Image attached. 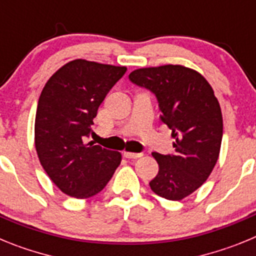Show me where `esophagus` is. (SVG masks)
I'll return each instance as SVG.
<instances>
[{"label": "esophagus", "instance_id": "esophagus-1", "mask_svg": "<svg viewBox=\"0 0 256 256\" xmlns=\"http://www.w3.org/2000/svg\"><path fill=\"white\" fill-rule=\"evenodd\" d=\"M142 154H137V152H124V158L126 159H138L141 158Z\"/></svg>", "mask_w": 256, "mask_h": 256}]
</instances>
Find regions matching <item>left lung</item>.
Returning <instances> with one entry per match:
<instances>
[{
    "label": "left lung",
    "mask_w": 256,
    "mask_h": 256,
    "mask_svg": "<svg viewBox=\"0 0 256 256\" xmlns=\"http://www.w3.org/2000/svg\"><path fill=\"white\" fill-rule=\"evenodd\" d=\"M130 80L155 94L160 119L174 138L173 154L152 152L159 173L151 190L166 200H182L208 180L218 160L223 136L218 100L204 76L182 65L142 68Z\"/></svg>",
    "instance_id": "8db88e82"
}]
</instances>
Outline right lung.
Segmentation results:
<instances>
[{
	"mask_svg": "<svg viewBox=\"0 0 256 256\" xmlns=\"http://www.w3.org/2000/svg\"><path fill=\"white\" fill-rule=\"evenodd\" d=\"M126 66L78 58L56 72L42 90L36 114V150L61 191L88 198L102 191L122 162L120 152L92 142L94 119Z\"/></svg>",
	"mask_w": 256,
	"mask_h": 256,
	"instance_id": "obj_1",
	"label": "right lung"
}]
</instances>
